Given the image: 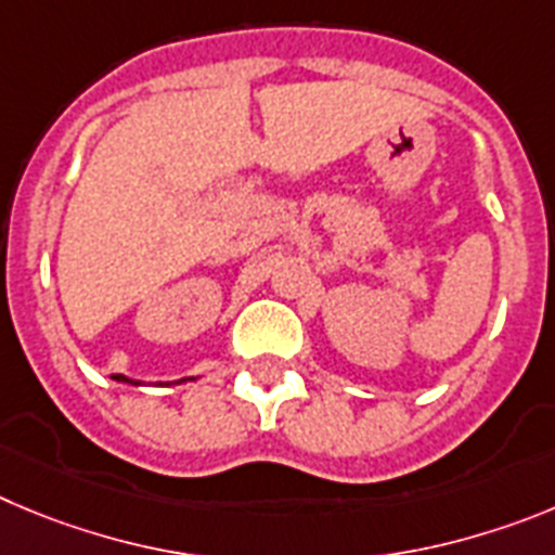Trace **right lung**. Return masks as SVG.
Instances as JSON below:
<instances>
[{
  "label": "right lung",
  "mask_w": 555,
  "mask_h": 555,
  "mask_svg": "<svg viewBox=\"0 0 555 555\" xmlns=\"http://www.w3.org/2000/svg\"><path fill=\"white\" fill-rule=\"evenodd\" d=\"M118 378H121V382H129V384H138V382H132V378H124V376H118Z\"/></svg>",
  "instance_id": "add662e5"
}]
</instances>
